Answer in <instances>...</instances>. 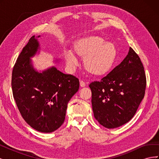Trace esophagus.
<instances>
[{
  "label": "esophagus",
  "mask_w": 159,
  "mask_h": 159,
  "mask_svg": "<svg viewBox=\"0 0 159 159\" xmlns=\"http://www.w3.org/2000/svg\"><path fill=\"white\" fill-rule=\"evenodd\" d=\"M80 86H81V88H84V87H85V83L84 82V81L81 80L80 82Z\"/></svg>",
  "instance_id": "esophagus-1"
}]
</instances>
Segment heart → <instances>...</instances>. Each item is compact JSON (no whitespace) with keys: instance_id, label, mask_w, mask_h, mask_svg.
Returning <instances> with one entry per match:
<instances>
[{"instance_id":"obj_1","label":"heart","mask_w":159,"mask_h":159,"mask_svg":"<svg viewBox=\"0 0 159 159\" xmlns=\"http://www.w3.org/2000/svg\"><path fill=\"white\" fill-rule=\"evenodd\" d=\"M73 53L68 51L65 60L70 68L78 64L76 55L84 58L85 70L91 75H104L112 68L117 57V49L112 43L105 42L99 36H86L77 40L73 44Z\"/></svg>"}]
</instances>
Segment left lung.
Listing matches in <instances>:
<instances>
[{
	"label": "left lung",
	"instance_id": "obj_1",
	"mask_svg": "<svg viewBox=\"0 0 159 159\" xmlns=\"http://www.w3.org/2000/svg\"><path fill=\"white\" fill-rule=\"evenodd\" d=\"M94 117L107 129L117 128L131 120L143 100L146 76L139 56L131 47L128 54L101 81L89 85Z\"/></svg>",
	"mask_w": 159,
	"mask_h": 159
}]
</instances>
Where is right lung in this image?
<instances>
[{
    "instance_id": "obj_1",
    "label": "right lung",
    "mask_w": 159,
    "mask_h": 159,
    "mask_svg": "<svg viewBox=\"0 0 159 159\" xmlns=\"http://www.w3.org/2000/svg\"><path fill=\"white\" fill-rule=\"evenodd\" d=\"M40 37L32 36L19 55L12 70V89L25 121L38 131L52 133L64 122L68 103L78 91L80 81L54 66L42 71L34 68L31 58L40 53Z\"/></svg>"
}]
</instances>
